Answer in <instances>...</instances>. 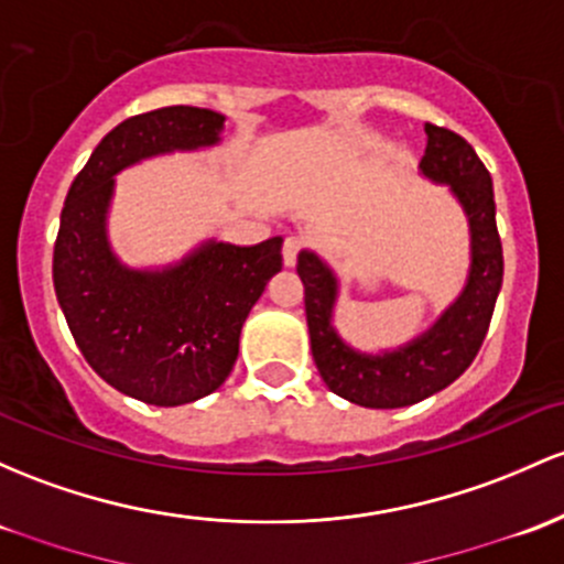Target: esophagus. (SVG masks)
<instances>
[{"mask_svg":"<svg viewBox=\"0 0 564 564\" xmlns=\"http://www.w3.org/2000/svg\"><path fill=\"white\" fill-rule=\"evenodd\" d=\"M300 251H302V238H296V235L286 238V243H283V264H286V268H294Z\"/></svg>","mask_w":564,"mask_h":564,"instance_id":"esophagus-1","label":"esophagus"}]
</instances>
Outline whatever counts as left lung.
Returning a JSON list of instances; mask_svg holds the SVG:
<instances>
[{
  "label": "left lung",
  "mask_w": 564,
  "mask_h": 564,
  "mask_svg": "<svg viewBox=\"0 0 564 564\" xmlns=\"http://www.w3.org/2000/svg\"><path fill=\"white\" fill-rule=\"evenodd\" d=\"M425 154L420 171L447 184L463 206L471 232V268L466 286L436 324L412 343L386 352L350 348L334 329L339 283L329 264L313 251H300L296 272L305 286V313L315 367L332 393L369 410H399L444 391L471 367L503 283V249L495 225L490 171L463 135L425 122Z\"/></svg>",
  "instance_id": "obj_1"
}]
</instances>
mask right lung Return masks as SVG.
I'll list each match as a JSON object with an SVG mask.
<instances>
[{"instance_id": "add662e5", "label": "right lung", "mask_w": 564, "mask_h": 564, "mask_svg": "<svg viewBox=\"0 0 564 564\" xmlns=\"http://www.w3.org/2000/svg\"><path fill=\"white\" fill-rule=\"evenodd\" d=\"M225 115L163 107L128 117L72 182L53 249V283L74 343L111 388L152 406L214 393L238 358L240 329L283 268V238L257 246L206 240L182 262L135 270L111 251L115 176L141 160L219 144Z\"/></svg>"}]
</instances>
